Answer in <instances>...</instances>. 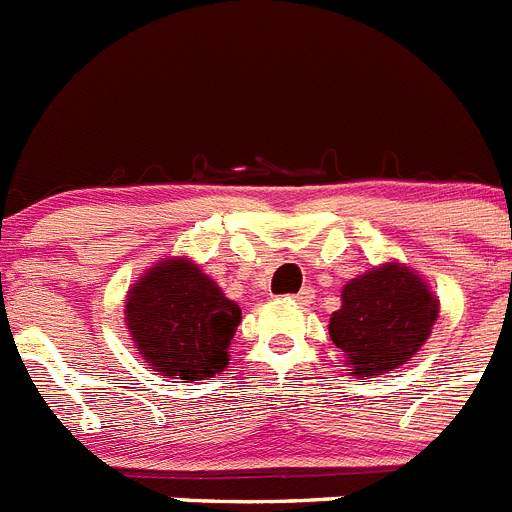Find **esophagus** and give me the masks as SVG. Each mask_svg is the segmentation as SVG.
Here are the masks:
<instances>
[{
  "instance_id": "34e87169",
  "label": "esophagus",
  "mask_w": 512,
  "mask_h": 512,
  "mask_svg": "<svg viewBox=\"0 0 512 512\" xmlns=\"http://www.w3.org/2000/svg\"><path fill=\"white\" fill-rule=\"evenodd\" d=\"M292 300L300 302V305H310V302L315 300V289H310V287L300 289V292H297V295H292Z\"/></svg>"
}]
</instances>
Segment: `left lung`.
Wrapping results in <instances>:
<instances>
[{
  "mask_svg": "<svg viewBox=\"0 0 512 512\" xmlns=\"http://www.w3.org/2000/svg\"><path fill=\"white\" fill-rule=\"evenodd\" d=\"M341 310L330 318V341L346 354L354 377L387 374L431 336L438 300L405 266L387 264L343 287Z\"/></svg>",
  "mask_w": 512,
  "mask_h": 512,
  "instance_id": "obj_1",
  "label": "left lung"
}]
</instances>
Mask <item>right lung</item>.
Here are the masks:
<instances>
[{
	"mask_svg": "<svg viewBox=\"0 0 512 512\" xmlns=\"http://www.w3.org/2000/svg\"><path fill=\"white\" fill-rule=\"evenodd\" d=\"M125 320L151 369L197 382L228 366V346L241 323V307L200 266L174 259L153 266L130 289Z\"/></svg>",
	"mask_w": 512,
	"mask_h": 512,
	"instance_id": "right-lung-1",
	"label": "right lung"
}]
</instances>
